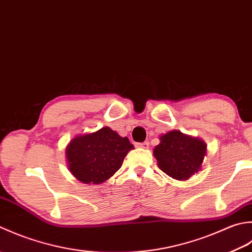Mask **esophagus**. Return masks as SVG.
I'll return each instance as SVG.
<instances>
[{
    "instance_id": "1",
    "label": "esophagus",
    "mask_w": 252,
    "mask_h": 252,
    "mask_svg": "<svg viewBox=\"0 0 252 252\" xmlns=\"http://www.w3.org/2000/svg\"><path fill=\"white\" fill-rule=\"evenodd\" d=\"M135 146L137 148H143V149H148L149 148V142L145 141V142H136Z\"/></svg>"
}]
</instances>
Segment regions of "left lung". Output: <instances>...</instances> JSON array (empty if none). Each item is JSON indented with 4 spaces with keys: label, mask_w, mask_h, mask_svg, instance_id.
<instances>
[{
    "label": "left lung",
    "mask_w": 252,
    "mask_h": 252,
    "mask_svg": "<svg viewBox=\"0 0 252 252\" xmlns=\"http://www.w3.org/2000/svg\"><path fill=\"white\" fill-rule=\"evenodd\" d=\"M160 143L155 148L158 165L166 175L178 181H186L201 169L207 145L199 138L172 130L160 137Z\"/></svg>",
    "instance_id": "left-lung-1"
}]
</instances>
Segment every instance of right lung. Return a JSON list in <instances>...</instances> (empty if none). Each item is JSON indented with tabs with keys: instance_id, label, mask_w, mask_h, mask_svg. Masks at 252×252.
I'll return each instance as SVG.
<instances>
[{
	"instance_id": "add662e5",
	"label": "right lung",
	"mask_w": 252,
	"mask_h": 252,
	"mask_svg": "<svg viewBox=\"0 0 252 252\" xmlns=\"http://www.w3.org/2000/svg\"><path fill=\"white\" fill-rule=\"evenodd\" d=\"M133 146L110 127L76 136L66 147L69 172L85 184H102L121 168Z\"/></svg>"
}]
</instances>
